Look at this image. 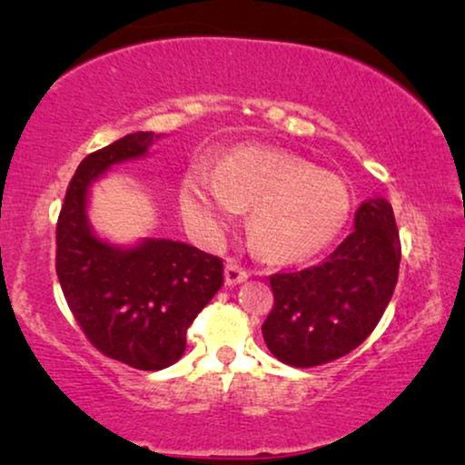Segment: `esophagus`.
<instances>
[{"label":"esophagus","mask_w":465,"mask_h":465,"mask_svg":"<svg viewBox=\"0 0 465 465\" xmlns=\"http://www.w3.org/2000/svg\"><path fill=\"white\" fill-rule=\"evenodd\" d=\"M250 277V272H247L243 266L239 262H234V260H226V266H224V279L228 285H234V283H241L245 282V279Z\"/></svg>","instance_id":"1"}]
</instances>
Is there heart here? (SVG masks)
Returning <instances> with one entry per match:
<instances>
[{"instance_id": "1", "label": "heart", "mask_w": 465, "mask_h": 465, "mask_svg": "<svg viewBox=\"0 0 465 465\" xmlns=\"http://www.w3.org/2000/svg\"><path fill=\"white\" fill-rule=\"evenodd\" d=\"M188 222L218 234L250 209L247 231L256 250L275 262H301L334 243L351 213L345 182L282 150L228 152L213 173L194 167L180 190Z\"/></svg>"}]
</instances>
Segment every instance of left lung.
I'll return each mask as SVG.
<instances>
[{"instance_id":"left-lung-1","label":"left lung","mask_w":465,"mask_h":465,"mask_svg":"<svg viewBox=\"0 0 465 465\" xmlns=\"http://www.w3.org/2000/svg\"><path fill=\"white\" fill-rule=\"evenodd\" d=\"M400 234L385 199H368L355 228L326 258L302 271L271 275L275 296L262 323L266 347L279 361L311 368L361 345L391 301L400 269Z\"/></svg>"}]
</instances>
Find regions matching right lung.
I'll list each match as a JSON object with an SVG mask.
<instances>
[{
    "mask_svg": "<svg viewBox=\"0 0 465 465\" xmlns=\"http://www.w3.org/2000/svg\"><path fill=\"white\" fill-rule=\"evenodd\" d=\"M158 135L139 131L88 154L69 182L56 222V277L93 347L137 371H163L186 349L194 317L224 283L218 256L171 239L123 250L88 226V186L112 164L143 156Z\"/></svg>",
    "mask_w": 465,
    "mask_h": 465,
    "instance_id": "1",
    "label": "right lung"
}]
</instances>
